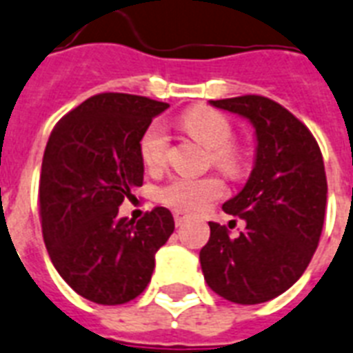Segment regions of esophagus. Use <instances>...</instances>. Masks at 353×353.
<instances>
[{
  "label": "esophagus",
  "instance_id": "34e87169",
  "mask_svg": "<svg viewBox=\"0 0 353 353\" xmlns=\"http://www.w3.org/2000/svg\"><path fill=\"white\" fill-rule=\"evenodd\" d=\"M173 217H174V225L176 226H182L184 223H188V219H190V215L185 214V212H179V210L174 212Z\"/></svg>",
  "mask_w": 353,
  "mask_h": 353
}]
</instances>
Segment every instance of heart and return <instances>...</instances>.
Returning <instances> with one entry per match:
<instances>
[{
  "label": "heart",
  "instance_id": "1",
  "mask_svg": "<svg viewBox=\"0 0 353 353\" xmlns=\"http://www.w3.org/2000/svg\"><path fill=\"white\" fill-rule=\"evenodd\" d=\"M180 127L191 138L210 149V158L217 169L226 174H236L241 168V154L232 143L234 128L223 114L212 108H191L180 117ZM169 136L160 123L149 125L139 139V158L149 171L157 173L168 163ZM225 184L217 176H173L158 191V199L165 206L179 212H201L225 195Z\"/></svg>",
  "mask_w": 353,
  "mask_h": 353
}]
</instances>
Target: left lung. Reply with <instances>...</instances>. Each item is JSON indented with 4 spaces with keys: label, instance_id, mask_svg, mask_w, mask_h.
Segmentation results:
<instances>
[{
    "label": "left lung",
    "instance_id": "1",
    "mask_svg": "<svg viewBox=\"0 0 353 353\" xmlns=\"http://www.w3.org/2000/svg\"><path fill=\"white\" fill-rule=\"evenodd\" d=\"M256 128V163L226 214L247 221L236 239L210 223L201 267L210 289L252 305L288 291L307 269L322 234L327 182L321 147L304 123L263 95L210 101Z\"/></svg>",
    "mask_w": 353,
    "mask_h": 353
}]
</instances>
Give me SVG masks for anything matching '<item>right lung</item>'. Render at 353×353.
<instances>
[{"label": "right lung", "mask_w": 353, "mask_h": 353, "mask_svg": "<svg viewBox=\"0 0 353 353\" xmlns=\"http://www.w3.org/2000/svg\"><path fill=\"white\" fill-rule=\"evenodd\" d=\"M168 103L97 94L68 112L49 136L40 173V221L54 269L77 294L103 305L143 293L154 254L174 230L158 206L139 221L119 217L143 184L139 139Z\"/></svg>", "instance_id": "right-lung-1"}]
</instances>
